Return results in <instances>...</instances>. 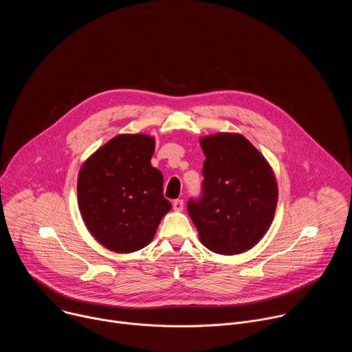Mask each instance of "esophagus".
I'll return each mask as SVG.
<instances>
[{
    "label": "esophagus",
    "mask_w": 352,
    "mask_h": 352,
    "mask_svg": "<svg viewBox=\"0 0 352 352\" xmlns=\"http://www.w3.org/2000/svg\"><path fill=\"white\" fill-rule=\"evenodd\" d=\"M173 208H174V210L181 212L184 209V200L182 199H175L173 202Z\"/></svg>",
    "instance_id": "esophagus-1"
}]
</instances>
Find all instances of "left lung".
<instances>
[{
    "mask_svg": "<svg viewBox=\"0 0 352 352\" xmlns=\"http://www.w3.org/2000/svg\"><path fill=\"white\" fill-rule=\"evenodd\" d=\"M202 192L186 204L199 238L216 254L245 252L267 231L277 205V184L266 159L242 135L200 140Z\"/></svg>",
    "mask_w": 352,
    "mask_h": 352,
    "instance_id": "left-lung-1",
    "label": "left lung"
}]
</instances>
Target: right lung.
I'll return each instance as SVG.
<instances>
[{"label":"right lung","instance_id":"add662e5","mask_svg":"<svg viewBox=\"0 0 352 352\" xmlns=\"http://www.w3.org/2000/svg\"><path fill=\"white\" fill-rule=\"evenodd\" d=\"M155 139L118 135L87 159L78 178V202L91 235L120 254L135 252L153 239L171 209L163 174L152 167Z\"/></svg>","mask_w":352,"mask_h":352}]
</instances>
